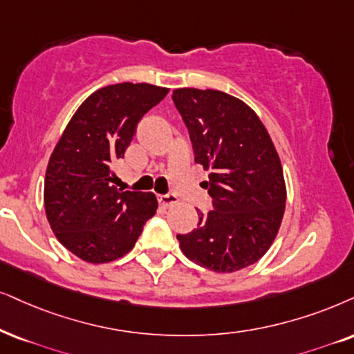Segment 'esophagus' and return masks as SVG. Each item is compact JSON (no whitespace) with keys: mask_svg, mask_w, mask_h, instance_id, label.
Here are the masks:
<instances>
[{"mask_svg":"<svg viewBox=\"0 0 354 354\" xmlns=\"http://www.w3.org/2000/svg\"><path fill=\"white\" fill-rule=\"evenodd\" d=\"M158 203H160V205H162L163 209H168V207H171V205H174V204L178 203V198L174 194H171V192H169V194L158 196Z\"/></svg>","mask_w":354,"mask_h":354,"instance_id":"esophagus-1","label":"esophagus"}]
</instances>
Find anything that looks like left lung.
<instances>
[{"instance_id": "left-lung-1", "label": "left lung", "mask_w": 354, "mask_h": 354, "mask_svg": "<svg viewBox=\"0 0 354 354\" xmlns=\"http://www.w3.org/2000/svg\"><path fill=\"white\" fill-rule=\"evenodd\" d=\"M173 102L185 120L194 162L209 169L212 210L198 229L176 235L191 261L216 272L243 270L270 250L284 216L279 155L252 107L217 89L180 88Z\"/></svg>"}]
</instances>
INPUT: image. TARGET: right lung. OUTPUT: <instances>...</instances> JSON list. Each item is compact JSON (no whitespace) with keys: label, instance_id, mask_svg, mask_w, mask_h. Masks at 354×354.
Masks as SVG:
<instances>
[{"label":"right lung","instance_id":"1","mask_svg":"<svg viewBox=\"0 0 354 354\" xmlns=\"http://www.w3.org/2000/svg\"><path fill=\"white\" fill-rule=\"evenodd\" d=\"M168 91L149 83L97 89L53 149L44 185L47 221L58 241L83 261L124 257L155 216L153 192L118 189L113 167L124 158L140 119Z\"/></svg>","mask_w":354,"mask_h":354}]
</instances>
